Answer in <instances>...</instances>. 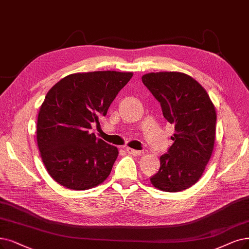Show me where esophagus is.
<instances>
[{
	"label": "esophagus",
	"mask_w": 249,
	"mask_h": 249,
	"mask_svg": "<svg viewBox=\"0 0 249 249\" xmlns=\"http://www.w3.org/2000/svg\"><path fill=\"white\" fill-rule=\"evenodd\" d=\"M125 151H126L128 154L134 155V156H138V155H140V154H141V151H139V150H135V149L128 148V147H126V148H125Z\"/></svg>",
	"instance_id": "34e87169"
}]
</instances>
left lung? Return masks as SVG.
<instances>
[{"label":"left lung","instance_id":"8db88e82","mask_svg":"<svg viewBox=\"0 0 249 249\" xmlns=\"http://www.w3.org/2000/svg\"><path fill=\"white\" fill-rule=\"evenodd\" d=\"M142 82L160 103L166 121L175 125L174 141L160 156V168L151 184L165 192H178L193 186L202 176L212 156L216 113L204 88L190 75L151 72Z\"/></svg>","mask_w":249,"mask_h":249}]
</instances>
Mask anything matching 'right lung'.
<instances>
[{"label": "right lung", "instance_id": "right-lung-1", "mask_svg": "<svg viewBox=\"0 0 249 249\" xmlns=\"http://www.w3.org/2000/svg\"><path fill=\"white\" fill-rule=\"evenodd\" d=\"M132 76L111 71L73 73L50 89L38 111L36 141L46 170L57 183L88 190L110 175L117 148L90 130Z\"/></svg>", "mask_w": 249, "mask_h": 249}]
</instances>
